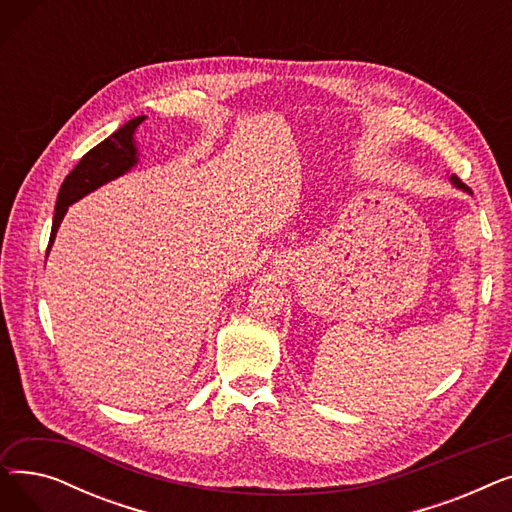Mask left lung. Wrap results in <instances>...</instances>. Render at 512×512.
Returning <instances> with one entry per match:
<instances>
[{
    "label": "left lung",
    "instance_id": "8db88e82",
    "mask_svg": "<svg viewBox=\"0 0 512 512\" xmlns=\"http://www.w3.org/2000/svg\"><path fill=\"white\" fill-rule=\"evenodd\" d=\"M448 180L452 182V186H456V188H461V191H465V193H469V195H471V188H469V186H465V184H463V182H461L459 178H456L454 174H452V176H450Z\"/></svg>",
    "mask_w": 512,
    "mask_h": 512
}]
</instances>
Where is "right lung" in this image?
Instances as JSON below:
<instances>
[{
  "label": "right lung",
  "instance_id": "1",
  "mask_svg": "<svg viewBox=\"0 0 512 512\" xmlns=\"http://www.w3.org/2000/svg\"><path fill=\"white\" fill-rule=\"evenodd\" d=\"M145 118L147 116H137L128 120L124 126H120L112 134V137H107L89 153H85L83 159L76 164V168L66 176L56 201V215H53L47 255L51 251L53 240H56L64 215L72 203L97 191L99 186L124 176L139 164V149H137V141H134V132H137V128L143 124Z\"/></svg>",
  "mask_w": 512,
  "mask_h": 512
}]
</instances>
